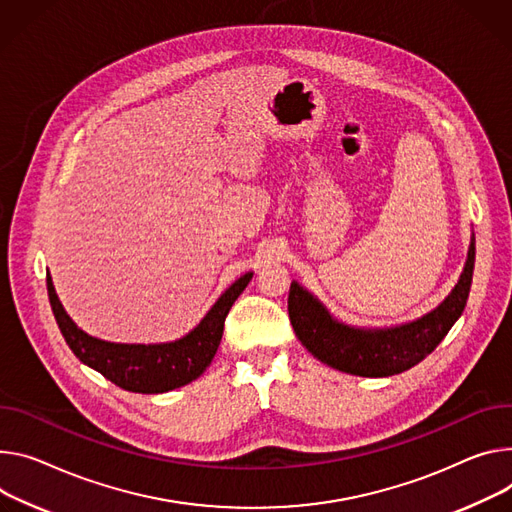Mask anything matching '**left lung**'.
<instances>
[{
    "label": "left lung",
    "instance_id": "8db88e82",
    "mask_svg": "<svg viewBox=\"0 0 512 512\" xmlns=\"http://www.w3.org/2000/svg\"><path fill=\"white\" fill-rule=\"evenodd\" d=\"M476 261L472 232L468 259L455 288L431 312L392 327H353L335 318L312 292L292 282L288 312L300 343L322 363L361 378H388L421 363L445 339L466 308Z\"/></svg>",
    "mask_w": 512,
    "mask_h": 512
}]
</instances>
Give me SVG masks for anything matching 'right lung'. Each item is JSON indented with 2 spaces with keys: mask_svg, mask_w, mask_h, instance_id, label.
I'll list each match as a JSON object with an SVG mask.
<instances>
[{
  "mask_svg": "<svg viewBox=\"0 0 512 512\" xmlns=\"http://www.w3.org/2000/svg\"><path fill=\"white\" fill-rule=\"evenodd\" d=\"M251 277L253 271L241 275L235 284L228 286V290H224V294L212 304L206 316L188 335L169 343L153 345L110 343L87 335L65 312L55 292L51 273L46 275V290H49L51 308L59 329L69 349L81 363L100 371L106 380L122 390L138 394H163L190 384L204 374L218 351L226 314L249 286Z\"/></svg>",
  "mask_w": 512,
  "mask_h": 512,
  "instance_id": "obj_1",
  "label": "right lung"
}]
</instances>
